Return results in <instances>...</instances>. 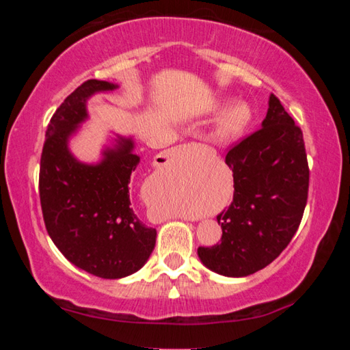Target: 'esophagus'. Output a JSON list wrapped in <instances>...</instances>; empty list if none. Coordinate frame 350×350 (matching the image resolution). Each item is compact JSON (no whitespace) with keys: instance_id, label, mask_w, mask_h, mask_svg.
<instances>
[{"instance_id":"1","label":"esophagus","mask_w":350,"mask_h":350,"mask_svg":"<svg viewBox=\"0 0 350 350\" xmlns=\"http://www.w3.org/2000/svg\"><path fill=\"white\" fill-rule=\"evenodd\" d=\"M194 145H183V146H179V148H171V150H168L167 152H165V159H171V157H176V156H183V154L189 151V148H193Z\"/></svg>"}]
</instances>
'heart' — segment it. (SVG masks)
<instances>
[{
	"label": "heart",
	"instance_id": "heart-1",
	"mask_svg": "<svg viewBox=\"0 0 350 350\" xmlns=\"http://www.w3.org/2000/svg\"><path fill=\"white\" fill-rule=\"evenodd\" d=\"M250 120V108L245 103H233L221 117V131L224 134H234L244 128Z\"/></svg>",
	"mask_w": 350,
	"mask_h": 350
}]
</instances>
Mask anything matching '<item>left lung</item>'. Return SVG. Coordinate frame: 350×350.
Listing matches in <instances>:
<instances>
[{"label": "left lung", "mask_w": 350, "mask_h": 350, "mask_svg": "<svg viewBox=\"0 0 350 350\" xmlns=\"http://www.w3.org/2000/svg\"><path fill=\"white\" fill-rule=\"evenodd\" d=\"M234 193L217 215L221 244L199 247V259L219 275L256 273L280 256L298 230L309 193L303 131L271 94L262 128L225 156Z\"/></svg>", "instance_id": "left-lung-1"}]
</instances>
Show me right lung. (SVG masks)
<instances>
[{"instance_id": "obj_1", "label": "right lung", "mask_w": 350, "mask_h": 350, "mask_svg": "<svg viewBox=\"0 0 350 350\" xmlns=\"http://www.w3.org/2000/svg\"><path fill=\"white\" fill-rule=\"evenodd\" d=\"M117 88L88 80L64 98L47 125L40 162V202L52 242L69 262L105 280L144 267L157 236L131 208L128 185L140 162L131 137H117L98 163H83L69 151L70 135L88 118V98Z\"/></svg>"}]
</instances>
